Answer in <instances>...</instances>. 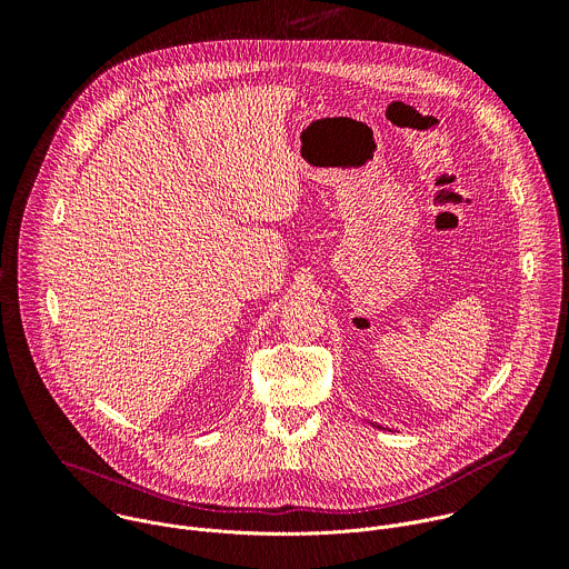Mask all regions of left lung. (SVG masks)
Returning a JSON list of instances; mask_svg holds the SVG:
<instances>
[{"label": "left lung", "instance_id": "left-lung-1", "mask_svg": "<svg viewBox=\"0 0 569 569\" xmlns=\"http://www.w3.org/2000/svg\"><path fill=\"white\" fill-rule=\"evenodd\" d=\"M371 426H373V428H380V426H376V423H371Z\"/></svg>", "mask_w": 569, "mask_h": 569}]
</instances>
